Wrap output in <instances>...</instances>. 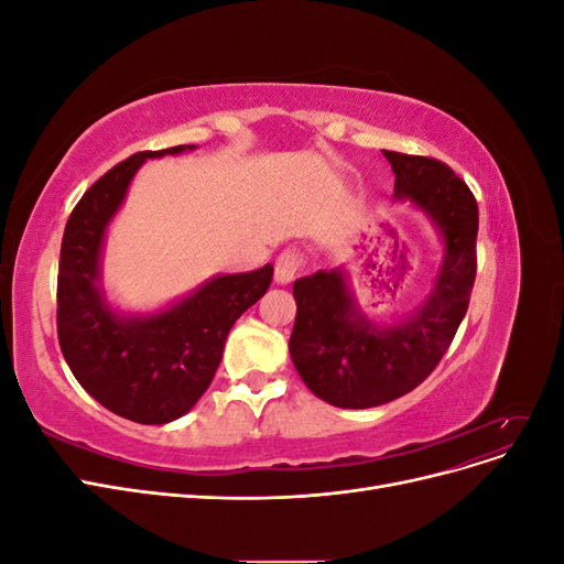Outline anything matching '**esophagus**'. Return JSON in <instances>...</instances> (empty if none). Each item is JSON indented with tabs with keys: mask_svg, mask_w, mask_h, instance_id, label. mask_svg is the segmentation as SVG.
<instances>
[{
	"mask_svg": "<svg viewBox=\"0 0 564 564\" xmlns=\"http://www.w3.org/2000/svg\"><path fill=\"white\" fill-rule=\"evenodd\" d=\"M303 268H305V256L301 251H294V249L282 251L275 261V282L289 284Z\"/></svg>",
	"mask_w": 564,
	"mask_h": 564,
	"instance_id": "esophagus-1",
	"label": "esophagus"
}]
</instances>
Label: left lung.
Masks as SVG:
<instances>
[{"mask_svg": "<svg viewBox=\"0 0 564 564\" xmlns=\"http://www.w3.org/2000/svg\"><path fill=\"white\" fill-rule=\"evenodd\" d=\"M395 197H409L445 237L433 294L412 317L377 329L357 313L338 270L294 282L296 322L289 352L303 383L344 409L398 400L431 377L466 317L477 272V202L445 162L383 150Z\"/></svg>", "mask_w": 564, "mask_h": 564, "instance_id": "8db88e82", "label": "left lung"}]
</instances>
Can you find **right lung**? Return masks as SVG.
I'll list each match as a JSON object with an SVG mask.
<instances>
[{
	"instance_id": "add662e5",
	"label": "right lung",
	"mask_w": 564,
	"mask_h": 564,
	"mask_svg": "<svg viewBox=\"0 0 564 564\" xmlns=\"http://www.w3.org/2000/svg\"><path fill=\"white\" fill-rule=\"evenodd\" d=\"M193 148V145H187ZM185 145L135 152L100 176L65 224L58 261V344L79 386L117 416L169 423L209 388L228 332L272 282V265L220 275L174 308L150 317H119L98 292L106 226L148 158L178 155Z\"/></svg>"
}]
</instances>
